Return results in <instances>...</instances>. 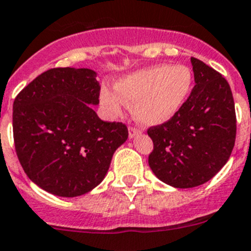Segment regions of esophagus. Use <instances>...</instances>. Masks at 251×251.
Returning a JSON list of instances; mask_svg holds the SVG:
<instances>
[{"mask_svg": "<svg viewBox=\"0 0 251 251\" xmlns=\"http://www.w3.org/2000/svg\"><path fill=\"white\" fill-rule=\"evenodd\" d=\"M128 130H129V138H133V137H135V135L141 134L142 133V130L137 127H129V129Z\"/></svg>", "mask_w": 251, "mask_h": 251, "instance_id": "esophagus-1", "label": "esophagus"}]
</instances>
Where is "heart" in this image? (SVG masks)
Returning a JSON list of instances; mask_svg holds the SVG:
<instances>
[{"mask_svg":"<svg viewBox=\"0 0 251 251\" xmlns=\"http://www.w3.org/2000/svg\"><path fill=\"white\" fill-rule=\"evenodd\" d=\"M194 87V75L185 64H155L121 78L116 89L102 87L100 100L112 116L132 103L135 119L157 126L178 114Z\"/></svg>","mask_w":251,"mask_h":251,"instance_id":"1","label":"heart"}]
</instances>
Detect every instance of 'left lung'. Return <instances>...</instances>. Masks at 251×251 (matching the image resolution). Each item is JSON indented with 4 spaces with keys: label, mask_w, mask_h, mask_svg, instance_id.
I'll use <instances>...</instances> for the list:
<instances>
[{
    "label": "left lung",
    "mask_w": 251,
    "mask_h": 251,
    "mask_svg": "<svg viewBox=\"0 0 251 251\" xmlns=\"http://www.w3.org/2000/svg\"><path fill=\"white\" fill-rule=\"evenodd\" d=\"M195 86L178 114L148 129L153 173L176 188H194L210 180L230 157L236 116L229 83L214 68L190 58Z\"/></svg>",
    "instance_id": "obj_1"
}]
</instances>
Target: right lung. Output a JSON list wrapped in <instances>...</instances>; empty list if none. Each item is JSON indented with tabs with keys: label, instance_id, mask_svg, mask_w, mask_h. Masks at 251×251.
<instances>
[{
	"label": "right lung",
	"instance_id": "obj_1",
	"mask_svg": "<svg viewBox=\"0 0 251 251\" xmlns=\"http://www.w3.org/2000/svg\"><path fill=\"white\" fill-rule=\"evenodd\" d=\"M97 73L52 68L27 84L13 102V139L29 179L50 194L78 197L104 179L113 153L127 141L121 122H104Z\"/></svg>",
	"mask_w": 251,
	"mask_h": 251
}]
</instances>
